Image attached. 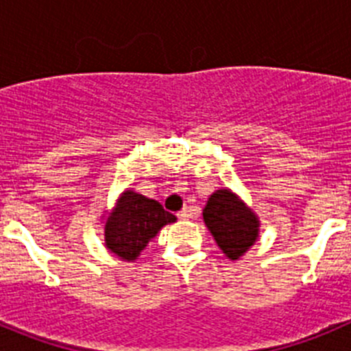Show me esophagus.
Returning a JSON list of instances; mask_svg holds the SVG:
<instances>
[{"mask_svg": "<svg viewBox=\"0 0 351 351\" xmlns=\"http://www.w3.org/2000/svg\"><path fill=\"white\" fill-rule=\"evenodd\" d=\"M178 218L182 219V221H186V219L191 218V213L188 209H182L181 213H178Z\"/></svg>", "mask_w": 351, "mask_h": 351, "instance_id": "1", "label": "esophagus"}]
</instances>
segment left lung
I'll use <instances>...</instances> for the list:
<instances>
[{
	"label": "left lung",
	"instance_id": "1",
	"mask_svg": "<svg viewBox=\"0 0 351 351\" xmlns=\"http://www.w3.org/2000/svg\"><path fill=\"white\" fill-rule=\"evenodd\" d=\"M204 221L230 260H237L258 239V216L230 190L214 191L204 207Z\"/></svg>",
	"mask_w": 351,
	"mask_h": 351
}]
</instances>
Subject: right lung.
I'll use <instances>...</instances> for the list:
<instances>
[{
    "label": "right lung",
    "instance_id": "add662e5",
    "mask_svg": "<svg viewBox=\"0 0 351 351\" xmlns=\"http://www.w3.org/2000/svg\"><path fill=\"white\" fill-rule=\"evenodd\" d=\"M176 219L153 198L126 190L117 198L116 207L105 223V246L121 260L133 262L149 241Z\"/></svg>",
    "mask_w": 351,
    "mask_h": 351
}]
</instances>
